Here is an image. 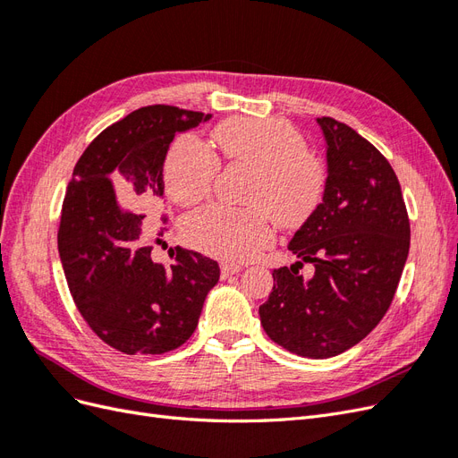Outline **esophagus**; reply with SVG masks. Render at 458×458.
Segmentation results:
<instances>
[{
    "label": "esophagus",
    "mask_w": 458,
    "mask_h": 458,
    "mask_svg": "<svg viewBox=\"0 0 458 458\" xmlns=\"http://www.w3.org/2000/svg\"><path fill=\"white\" fill-rule=\"evenodd\" d=\"M242 267L237 263H221V279H227L231 275H237Z\"/></svg>",
    "instance_id": "1"
}]
</instances>
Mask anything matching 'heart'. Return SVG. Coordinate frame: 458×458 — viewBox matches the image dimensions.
I'll list each match as a JSON object with an SVG mask.
<instances>
[{
    "label": "heart",
    "mask_w": 458,
    "mask_h": 458,
    "mask_svg": "<svg viewBox=\"0 0 458 458\" xmlns=\"http://www.w3.org/2000/svg\"><path fill=\"white\" fill-rule=\"evenodd\" d=\"M221 155L231 164L254 168L250 208L210 204L191 214L185 237L199 250L225 261H244L271 244L275 219L284 229L301 227L321 206L328 172L308 150L293 123L281 118H231L214 130ZM221 172L214 148L197 135H177L164 162L165 191L179 206L212 195Z\"/></svg>",
    "instance_id": "heart-1"
}]
</instances>
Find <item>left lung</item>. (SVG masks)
<instances>
[{
	"label": "left lung",
	"instance_id": "left-lung-1",
	"mask_svg": "<svg viewBox=\"0 0 458 458\" xmlns=\"http://www.w3.org/2000/svg\"><path fill=\"white\" fill-rule=\"evenodd\" d=\"M317 122L327 140L325 199L288 244L300 261L273 271L259 318L284 350L327 359L353 348L382 321L405 267L411 224L382 152L335 118ZM303 262L316 267L310 282L299 275Z\"/></svg>",
	"mask_w": 458,
	"mask_h": 458
}]
</instances>
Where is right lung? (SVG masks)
<instances>
[{"label":"right lung","instance_id":"right-lung-1","mask_svg":"<svg viewBox=\"0 0 458 458\" xmlns=\"http://www.w3.org/2000/svg\"><path fill=\"white\" fill-rule=\"evenodd\" d=\"M206 120L210 114L172 105L137 108L95 137L66 187L57 241L68 290L95 335L126 355L183 345L219 281L217 261L185 248H175L172 266L152 261L160 239L150 241L147 216L126 204L147 208L162 197L175 133Z\"/></svg>","mask_w":458,"mask_h":458}]
</instances>
